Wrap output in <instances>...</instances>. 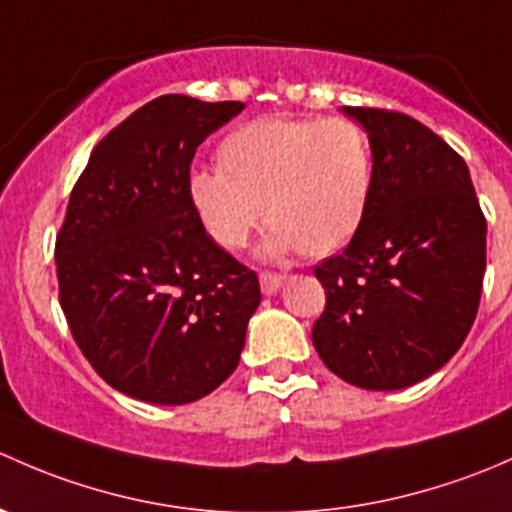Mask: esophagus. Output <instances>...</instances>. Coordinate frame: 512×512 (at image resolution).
Masks as SVG:
<instances>
[{"label":"esophagus","mask_w":512,"mask_h":512,"mask_svg":"<svg viewBox=\"0 0 512 512\" xmlns=\"http://www.w3.org/2000/svg\"><path fill=\"white\" fill-rule=\"evenodd\" d=\"M258 281H261V291L263 295H273L278 288L286 283V276L283 273H273V271H261L258 273Z\"/></svg>","instance_id":"1"}]
</instances>
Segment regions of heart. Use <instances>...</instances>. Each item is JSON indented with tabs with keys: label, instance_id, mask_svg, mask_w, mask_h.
Returning a JSON list of instances; mask_svg holds the SVG:
<instances>
[{
	"label": "heart",
	"instance_id": "1",
	"mask_svg": "<svg viewBox=\"0 0 512 512\" xmlns=\"http://www.w3.org/2000/svg\"><path fill=\"white\" fill-rule=\"evenodd\" d=\"M372 182V142L360 123L271 115L226 135L219 167L189 177V199L224 249H244L268 217V254L328 256L365 219Z\"/></svg>",
	"mask_w": 512,
	"mask_h": 512
}]
</instances>
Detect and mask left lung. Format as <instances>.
<instances>
[{
    "label": "left lung",
    "mask_w": 512,
    "mask_h": 512,
    "mask_svg": "<svg viewBox=\"0 0 512 512\" xmlns=\"http://www.w3.org/2000/svg\"><path fill=\"white\" fill-rule=\"evenodd\" d=\"M372 142L374 182L345 251L315 266L325 310L313 345L362 389H404L456 355L486 273V217L463 157L387 108H345Z\"/></svg>",
    "instance_id": "8db88e82"
}]
</instances>
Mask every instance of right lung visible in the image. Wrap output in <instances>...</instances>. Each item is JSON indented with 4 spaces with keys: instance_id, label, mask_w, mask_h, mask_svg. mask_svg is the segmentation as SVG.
Here are the masks:
<instances>
[{
    "instance_id": "add662e5",
    "label": "right lung",
    "mask_w": 512,
    "mask_h": 512,
    "mask_svg": "<svg viewBox=\"0 0 512 512\" xmlns=\"http://www.w3.org/2000/svg\"><path fill=\"white\" fill-rule=\"evenodd\" d=\"M244 110L160 96L93 147L56 236L59 300L105 382L150 404L207 397L239 365L261 303L189 199L197 147Z\"/></svg>"
}]
</instances>
